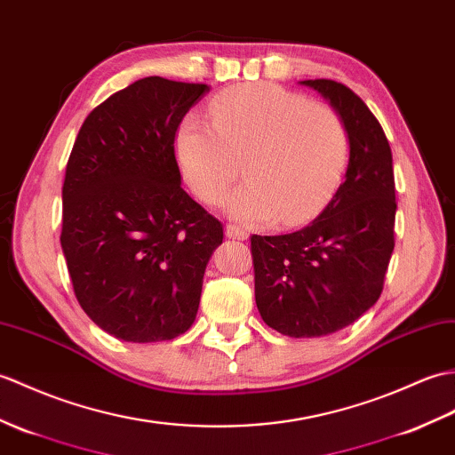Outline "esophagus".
I'll return each instance as SVG.
<instances>
[{"label":"esophagus","instance_id":"1","mask_svg":"<svg viewBox=\"0 0 455 455\" xmlns=\"http://www.w3.org/2000/svg\"><path fill=\"white\" fill-rule=\"evenodd\" d=\"M227 236L238 238V240H246L248 238V230L244 227L236 225V223H228L227 225Z\"/></svg>","mask_w":455,"mask_h":455}]
</instances>
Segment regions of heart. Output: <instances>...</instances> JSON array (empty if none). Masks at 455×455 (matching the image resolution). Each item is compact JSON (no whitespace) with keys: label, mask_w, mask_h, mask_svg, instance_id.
<instances>
[{"label":"heart","mask_w":455,"mask_h":455,"mask_svg":"<svg viewBox=\"0 0 455 455\" xmlns=\"http://www.w3.org/2000/svg\"><path fill=\"white\" fill-rule=\"evenodd\" d=\"M176 156L194 192L253 223L294 225L330 202L345 176L351 135L341 114L273 83L223 91L211 102V124L188 116L176 133Z\"/></svg>","instance_id":"heart-1"}]
</instances>
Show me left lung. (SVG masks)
Returning <instances> with one entry per match:
<instances>
[{
	"mask_svg": "<svg viewBox=\"0 0 455 455\" xmlns=\"http://www.w3.org/2000/svg\"><path fill=\"white\" fill-rule=\"evenodd\" d=\"M341 114L351 135L345 182L308 227L279 236L251 235L256 304L273 330L322 337L372 308L395 246L392 149L363 99L331 79H308Z\"/></svg>",
	"mask_w": 455,
	"mask_h": 455,
	"instance_id": "8db88e82",
	"label": "left lung"
}]
</instances>
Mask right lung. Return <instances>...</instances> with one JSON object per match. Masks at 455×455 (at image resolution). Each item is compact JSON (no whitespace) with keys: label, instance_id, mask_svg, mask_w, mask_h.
I'll return each instance as SVG.
<instances>
[{"label":"right lung","instance_id":"add662e5","mask_svg":"<svg viewBox=\"0 0 455 455\" xmlns=\"http://www.w3.org/2000/svg\"><path fill=\"white\" fill-rule=\"evenodd\" d=\"M204 83L145 77L84 118L66 168L61 248L73 292L104 331L133 343L192 327L223 223L182 189L180 122Z\"/></svg>","mask_w":455,"mask_h":455}]
</instances>
